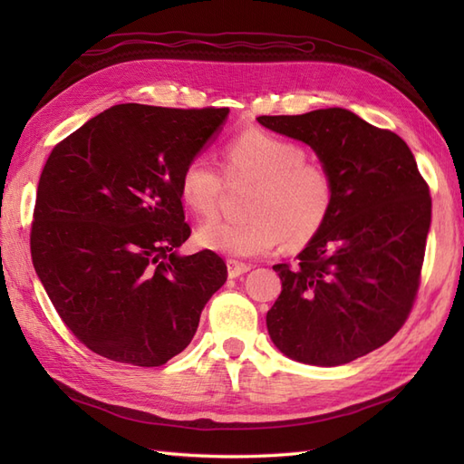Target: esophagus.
I'll return each instance as SVG.
<instances>
[{"label":"esophagus","instance_id":"34e87169","mask_svg":"<svg viewBox=\"0 0 464 464\" xmlns=\"http://www.w3.org/2000/svg\"><path fill=\"white\" fill-rule=\"evenodd\" d=\"M227 266H228V276L230 278L240 276V275H244V273H247L251 269L249 263H242V261H236V259H228Z\"/></svg>","mask_w":464,"mask_h":464}]
</instances>
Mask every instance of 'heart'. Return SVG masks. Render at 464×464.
Segmentation results:
<instances>
[{
    "instance_id": "heart-1",
    "label": "heart",
    "mask_w": 464,
    "mask_h": 464,
    "mask_svg": "<svg viewBox=\"0 0 464 464\" xmlns=\"http://www.w3.org/2000/svg\"><path fill=\"white\" fill-rule=\"evenodd\" d=\"M305 149L266 130L237 133L222 149V168L230 181H254L247 198L249 218H208L195 240L230 257H256L278 242L300 247L325 227L336 198L329 168L307 160ZM224 191L220 168L205 154L191 157L179 174V198L195 215L207 217Z\"/></svg>"
}]
</instances>
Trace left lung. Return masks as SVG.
I'll return each instance as SVG.
<instances>
[{"label":"left lung","mask_w":464,"mask_h":464,"mask_svg":"<svg viewBox=\"0 0 464 464\" xmlns=\"http://www.w3.org/2000/svg\"><path fill=\"white\" fill-rule=\"evenodd\" d=\"M257 121L310 145L336 186L333 213L298 263L273 266L283 292L266 312L271 341L323 368L366 356L404 325L420 286L431 198L414 154L344 108Z\"/></svg>","instance_id":"left-lung-1"}]
</instances>
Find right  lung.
<instances>
[{"mask_svg":"<svg viewBox=\"0 0 464 464\" xmlns=\"http://www.w3.org/2000/svg\"><path fill=\"white\" fill-rule=\"evenodd\" d=\"M228 108L118 104L53 147L40 174L31 254L55 312L92 353L162 366L227 283L215 251L181 257L179 174Z\"/></svg>","mask_w":464,"mask_h":464,"instance_id":"1","label":"right lung"}]
</instances>
